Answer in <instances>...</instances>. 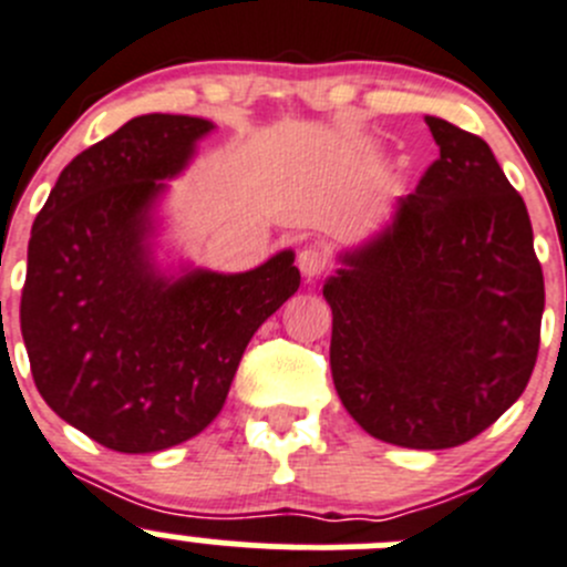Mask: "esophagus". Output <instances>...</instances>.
I'll use <instances>...</instances> for the list:
<instances>
[{"mask_svg": "<svg viewBox=\"0 0 567 567\" xmlns=\"http://www.w3.org/2000/svg\"><path fill=\"white\" fill-rule=\"evenodd\" d=\"M297 267H300L302 276L311 281V278H319L324 270H328L330 259L319 245H308V248H302L300 256H297Z\"/></svg>", "mask_w": 567, "mask_h": 567, "instance_id": "34e87169", "label": "esophagus"}]
</instances>
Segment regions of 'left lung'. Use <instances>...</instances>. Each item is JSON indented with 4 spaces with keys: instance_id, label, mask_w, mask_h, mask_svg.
<instances>
[{
    "instance_id": "left-lung-1",
    "label": "left lung",
    "mask_w": 567,
    "mask_h": 567,
    "mask_svg": "<svg viewBox=\"0 0 567 567\" xmlns=\"http://www.w3.org/2000/svg\"><path fill=\"white\" fill-rule=\"evenodd\" d=\"M441 156L322 286L330 372L374 439L450 450L491 427L532 378L546 306L524 198L491 145L424 117Z\"/></svg>"
}]
</instances>
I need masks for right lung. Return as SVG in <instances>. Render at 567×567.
<instances>
[{
    "label": "right lung",
    "mask_w": 567,
    "mask_h": 567,
    "mask_svg": "<svg viewBox=\"0 0 567 567\" xmlns=\"http://www.w3.org/2000/svg\"><path fill=\"white\" fill-rule=\"evenodd\" d=\"M215 123L132 117L65 165L38 212L21 336L47 405L101 446L171 450L209 427L243 352L300 286L295 250L248 272L154 256L156 206Z\"/></svg>",
    "instance_id": "1"
}]
</instances>
